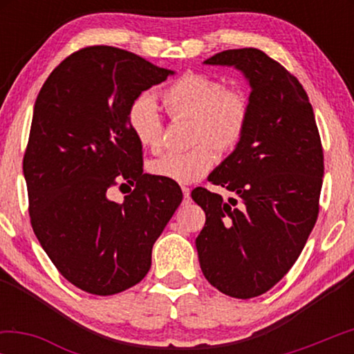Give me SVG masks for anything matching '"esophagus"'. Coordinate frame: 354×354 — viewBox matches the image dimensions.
Returning a JSON list of instances; mask_svg holds the SVG:
<instances>
[{
    "label": "esophagus",
    "instance_id": "1",
    "mask_svg": "<svg viewBox=\"0 0 354 354\" xmlns=\"http://www.w3.org/2000/svg\"><path fill=\"white\" fill-rule=\"evenodd\" d=\"M182 192H183V203L188 205V203H190V188L182 187Z\"/></svg>",
    "mask_w": 354,
    "mask_h": 354
}]
</instances>
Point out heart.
<instances>
[{
  "instance_id": "obj_1",
  "label": "heart",
  "mask_w": 354,
  "mask_h": 354,
  "mask_svg": "<svg viewBox=\"0 0 354 354\" xmlns=\"http://www.w3.org/2000/svg\"><path fill=\"white\" fill-rule=\"evenodd\" d=\"M162 103L174 118L195 119L193 140H209L222 151L234 149L246 132L250 119L248 98L227 90L221 80L190 72L178 77L162 91ZM127 122L135 140L156 149L162 138V118L153 95H142L130 104ZM217 153L211 143H200L190 151H166L149 162L153 176L177 183H192L209 172Z\"/></svg>"
}]
</instances>
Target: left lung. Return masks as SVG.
<instances>
[{
    "label": "left lung",
    "mask_w": 354,
    "mask_h": 354,
    "mask_svg": "<svg viewBox=\"0 0 354 354\" xmlns=\"http://www.w3.org/2000/svg\"><path fill=\"white\" fill-rule=\"evenodd\" d=\"M203 64L241 72L250 85V119L240 143L207 177L240 205L201 187L192 192L206 214L195 241L198 259L219 292L259 297L288 272L316 224L321 137L303 85L263 51L227 50Z\"/></svg>",
    "instance_id": "obj_1"
}]
</instances>
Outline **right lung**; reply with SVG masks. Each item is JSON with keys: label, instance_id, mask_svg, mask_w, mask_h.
<instances>
[{"label": "right lung", "instance_id": "add662e5", "mask_svg": "<svg viewBox=\"0 0 354 354\" xmlns=\"http://www.w3.org/2000/svg\"><path fill=\"white\" fill-rule=\"evenodd\" d=\"M174 74L119 48L90 46L62 61L37 96L24 156L32 227L84 292L106 297L137 285L182 203L176 182L143 174L127 122L130 104ZM124 180L136 188L113 202L109 188Z\"/></svg>", "mask_w": 354, "mask_h": 354}]
</instances>
